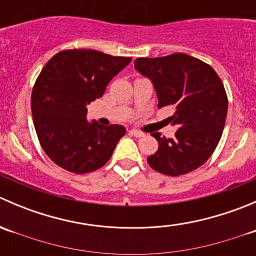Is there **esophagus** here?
Returning a JSON list of instances; mask_svg holds the SVG:
<instances>
[{
    "label": "esophagus",
    "instance_id": "esophagus-1",
    "mask_svg": "<svg viewBox=\"0 0 256 256\" xmlns=\"http://www.w3.org/2000/svg\"><path fill=\"white\" fill-rule=\"evenodd\" d=\"M130 134L132 136H135V138H142V136L144 135V132H141V131H138V130H135V128H132V130L130 131Z\"/></svg>",
    "mask_w": 256,
    "mask_h": 256
}]
</instances>
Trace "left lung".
<instances>
[{"label":"left lung","mask_w":256,"mask_h":256,"mask_svg":"<svg viewBox=\"0 0 256 256\" xmlns=\"http://www.w3.org/2000/svg\"><path fill=\"white\" fill-rule=\"evenodd\" d=\"M135 68L154 82L158 108H174L168 118L178 128L174 138L151 134L158 150L147 162L166 176L194 171L212 156L226 125L228 96L220 78L209 64L183 53L138 58Z\"/></svg>","instance_id":"1"}]
</instances>
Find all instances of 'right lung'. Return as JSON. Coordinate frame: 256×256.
<instances>
[{
  "label": "right lung",
  "instance_id": "1",
  "mask_svg": "<svg viewBox=\"0 0 256 256\" xmlns=\"http://www.w3.org/2000/svg\"><path fill=\"white\" fill-rule=\"evenodd\" d=\"M130 62V56L92 49H66L43 66L30 108L40 146L54 164L82 174L109 161L126 128L89 124L86 104L102 98L110 80Z\"/></svg>",
  "mask_w": 256,
  "mask_h": 256
}]
</instances>
